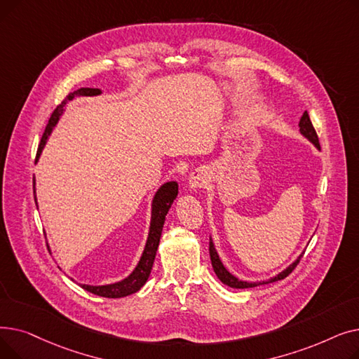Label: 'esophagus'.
<instances>
[{"label":"esophagus","mask_w":359,"mask_h":359,"mask_svg":"<svg viewBox=\"0 0 359 359\" xmlns=\"http://www.w3.org/2000/svg\"><path fill=\"white\" fill-rule=\"evenodd\" d=\"M206 182H208V175H206L201 168H196L189 177V186H191V189L195 192L199 191Z\"/></svg>","instance_id":"1"}]
</instances>
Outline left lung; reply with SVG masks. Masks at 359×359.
I'll return each mask as SVG.
<instances>
[{"instance_id": "8db88e82", "label": "left lung", "mask_w": 359, "mask_h": 359, "mask_svg": "<svg viewBox=\"0 0 359 359\" xmlns=\"http://www.w3.org/2000/svg\"><path fill=\"white\" fill-rule=\"evenodd\" d=\"M298 126H299L301 135L306 137L311 144L316 145V148L320 149L318 137H317V134H316V129H314V126H313V123H311V121H310V116H309L307 111H304V115L301 116ZM303 255H304V253H301V255L297 257V260L292 262L287 269L279 272L276 276H273V278H271V279H268V280L248 282V280H241V279L236 278L234 275H231L227 269H225V266L222 265V262H221V259H219V256H218V253H217V250H215L212 238H210V256H211V263H212V268H214L215 275L218 276V279L222 282V284L229 285V287H231V288H238V290L255 288V287H259V285H263V284H271V282H276V280H280V279L287 278V276L295 269V266L299 263V259L303 257Z\"/></svg>"}]
</instances>
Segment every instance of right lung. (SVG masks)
Wrapping results in <instances>:
<instances>
[{
	"label": "right lung",
	"mask_w": 359,
	"mask_h": 359,
	"mask_svg": "<svg viewBox=\"0 0 359 359\" xmlns=\"http://www.w3.org/2000/svg\"><path fill=\"white\" fill-rule=\"evenodd\" d=\"M102 94L100 88H79L77 91L69 93L67 99L56 107L52 113V116L46 125V129L42 135L39 148H37V154H36V161L39 160L42 149L50 135L52 129L55 128V125L58 123L61 115L64 113V107L65 104L72 100L74 97L79 96H99ZM33 186H34V180H33ZM179 192V184L177 182H167L164 183L160 189L156 192L154 198H153V203H151V222H149V233H148V238L145 243L144 252L141 255V259L138 262V265L135 266V269L132 271V273L129 276H126L125 279L115 282V284H109V285H86L83 284L81 288H84L86 291L96 294L99 297H106V298H121V297H126L134 294L137 291L141 290V287L145 284L151 269H153V263L156 259V253L158 249V243H160V237H161V231H163V225L165 221V215L172 206L173 201L176 199ZM36 201V196H34Z\"/></svg>",
	"instance_id": "1"
}]
</instances>
